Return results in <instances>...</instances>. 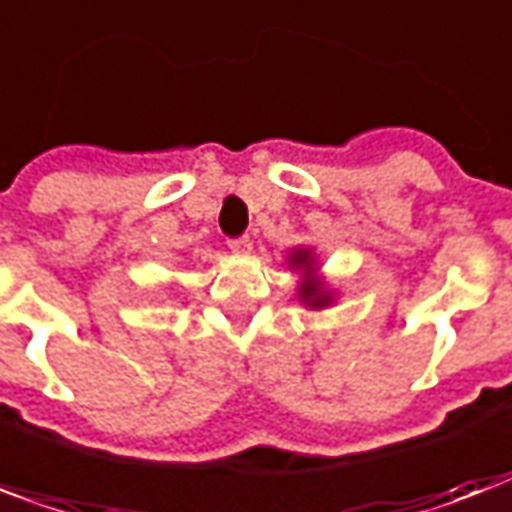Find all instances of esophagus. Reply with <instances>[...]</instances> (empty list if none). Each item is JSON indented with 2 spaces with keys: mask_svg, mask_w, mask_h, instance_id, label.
Wrapping results in <instances>:
<instances>
[{
  "mask_svg": "<svg viewBox=\"0 0 512 512\" xmlns=\"http://www.w3.org/2000/svg\"><path fill=\"white\" fill-rule=\"evenodd\" d=\"M228 247L233 249V252H249V249H252V239H249V236H239V239H230Z\"/></svg>",
  "mask_w": 512,
  "mask_h": 512,
  "instance_id": "obj_1",
  "label": "esophagus"
}]
</instances>
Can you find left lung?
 I'll return each mask as SVG.
<instances>
[{"label": "left lung", "instance_id": "obj_1", "mask_svg": "<svg viewBox=\"0 0 512 512\" xmlns=\"http://www.w3.org/2000/svg\"><path fill=\"white\" fill-rule=\"evenodd\" d=\"M290 265H295V268H303V273H306V279H303V284H300V300L303 303H308L311 308H325L330 306V292L322 287V282L317 279V273H314V257H311V252L308 249H298V252H292L290 257Z\"/></svg>", "mask_w": 512, "mask_h": 512}]
</instances>
